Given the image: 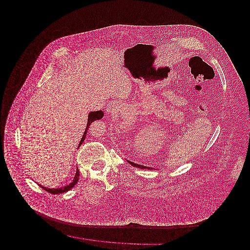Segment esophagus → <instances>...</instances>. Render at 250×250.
Segmentation results:
<instances>
[{
  "mask_svg": "<svg viewBox=\"0 0 250 250\" xmlns=\"http://www.w3.org/2000/svg\"><path fill=\"white\" fill-rule=\"evenodd\" d=\"M118 110V103L117 101H110L107 104V114H114Z\"/></svg>",
  "mask_w": 250,
  "mask_h": 250,
  "instance_id": "obj_1",
  "label": "esophagus"
}]
</instances>
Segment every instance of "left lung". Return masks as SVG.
Here are the masks:
<instances>
[{
	"label": "left lung",
	"instance_id": "obj_1",
	"mask_svg": "<svg viewBox=\"0 0 250 250\" xmlns=\"http://www.w3.org/2000/svg\"><path fill=\"white\" fill-rule=\"evenodd\" d=\"M129 162V164H131L133 167H139V168H148V169H153L152 167H145L143 166V165H139V164H135V163H133V162H131V161H128Z\"/></svg>",
	"mask_w": 250,
	"mask_h": 250
}]
</instances>
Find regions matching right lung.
<instances>
[{"mask_svg": "<svg viewBox=\"0 0 250 250\" xmlns=\"http://www.w3.org/2000/svg\"><path fill=\"white\" fill-rule=\"evenodd\" d=\"M103 116H104V113H103L102 110L92 111V112L89 113V115H88L87 126H86V129L84 131L83 136V138H82V140H81V142H80L79 147L83 143L84 140H85V137H86V133H87V130H88L90 125H91L94 121H95V120L101 119ZM79 177H80V171H79V169L77 168V171H76V174H75V176H74L73 182L70 183L68 186L64 187V188H45V187H43V186H40V187H41L44 190L48 191V193H51V194H61V193H64V192H66V191L70 190L73 187H75V186L77 185L78 181H79Z\"/></svg>", "mask_w": 250, "mask_h": 250, "instance_id": "1", "label": "right lung"}]
</instances>
